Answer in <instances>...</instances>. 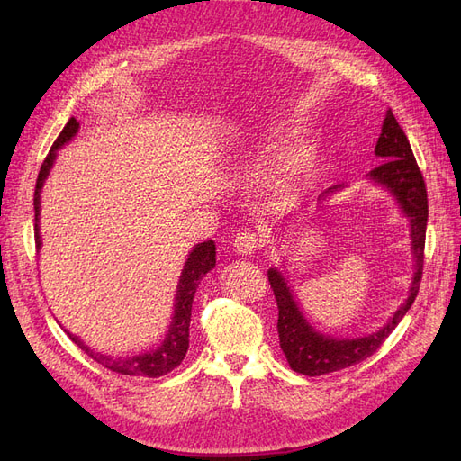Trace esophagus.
Wrapping results in <instances>:
<instances>
[{
	"label": "esophagus",
	"instance_id": "1",
	"mask_svg": "<svg viewBox=\"0 0 461 461\" xmlns=\"http://www.w3.org/2000/svg\"><path fill=\"white\" fill-rule=\"evenodd\" d=\"M232 246H234L236 254L252 256V254H256V249H259V246H261L259 234L256 230H240L239 234L234 236Z\"/></svg>",
	"mask_w": 461,
	"mask_h": 461
}]
</instances>
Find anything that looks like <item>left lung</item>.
Listing matches in <instances>:
<instances>
[{
	"label": "left lung",
	"mask_w": 461,
	"mask_h": 461,
	"mask_svg": "<svg viewBox=\"0 0 461 461\" xmlns=\"http://www.w3.org/2000/svg\"><path fill=\"white\" fill-rule=\"evenodd\" d=\"M375 153L383 159V163L379 167H375L373 171H369L367 176L373 183L393 192V196L400 203L402 212L406 213L411 225V252L415 259V273L410 288V296L406 303L400 305L394 317L390 319L381 330L367 334L364 339L339 340L317 332L308 321H305L298 303L292 298V292L286 286L281 271L269 269L267 276L278 308V340H281V348L290 367L296 373L319 376L346 369L367 359L379 350L381 344L388 339V334L396 329L402 317L411 308L417 292H420L425 259V230L429 217L427 188L423 175L413 158L408 136L402 131L390 109L384 117L383 132L379 136V140H376ZM337 188L342 186H334L330 188V192Z\"/></svg>",
	"instance_id": "obj_1"
}]
</instances>
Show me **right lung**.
<instances>
[{
    "mask_svg": "<svg viewBox=\"0 0 461 461\" xmlns=\"http://www.w3.org/2000/svg\"><path fill=\"white\" fill-rule=\"evenodd\" d=\"M77 132H78V122L75 117H71L63 127L61 134L55 138L50 153L40 167V173L36 178V190H34V239H36L38 249L41 246L40 232H38L40 230L38 229L40 190H41V186H44V180L50 175V169H51L53 159H55V151L71 140ZM213 267H215V242L213 240L202 242L192 249L186 263H185L183 275H180V281H178L171 329H169V332H167V337L158 350L138 354L134 357L113 359L109 356L92 352L90 348L80 339L73 337L71 332H67V334L71 337V340L80 348L82 352H86L92 359H95L97 364H102L109 371H115L121 375H131V376H153V379H156V376H163L167 373H171L175 367L180 366V361L185 359V356L188 352V334H190V315H192L194 294H196V288L202 281V276L207 271H212Z\"/></svg>",
    "mask_w": 461,
    "mask_h": 461,
    "instance_id": "right-lung-1",
    "label": "right lung"
}]
</instances>
